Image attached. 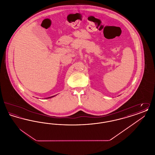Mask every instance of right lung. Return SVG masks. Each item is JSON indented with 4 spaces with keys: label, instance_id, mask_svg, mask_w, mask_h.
<instances>
[{
    "label": "right lung",
    "instance_id": "right-lung-1",
    "mask_svg": "<svg viewBox=\"0 0 155 155\" xmlns=\"http://www.w3.org/2000/svg\"><path fill=\"white\" fill-rule=\"evenodd\" d=\"M54 96H55V95H54V96H51V97H47V98H46V99H49V98H51V97H54Z\"/></svg>",
    "mask_w": 155,
    "mask_h": 155
}]
</instances>
